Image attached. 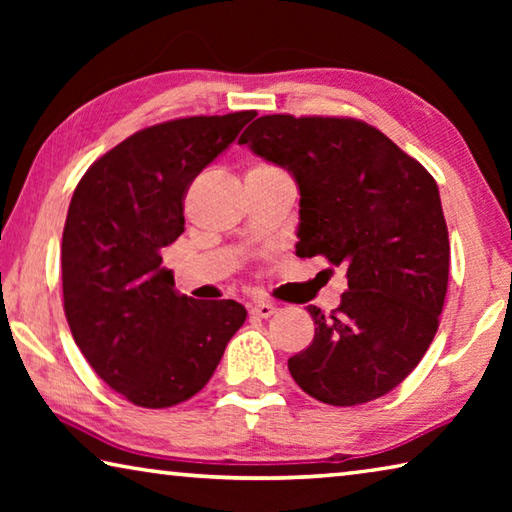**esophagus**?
<instances>
[{
	"label": "esophagus",
	"instance_id": "esophagus-1",
	"mask_svg": "<svg viewBox=\"0 0 512 512\" xmlns=\"http://www.w3.org/2000/svg\"><path fill=\"white\" fill-rule=\"evenodd\" d=\"M275 305L273 302H255L253 307H250V314L253 316H257V318H268V316H273L275 314Z\"/></svg>",
	"mask_w": 512,
	"mask_h": 512
}]
</instances>
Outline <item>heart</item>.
<instances>
[{"instance_id": "obj_1", "label": "heart", "mask_w": 512, "mask_h": 512, "mask_svg": "<svg viewBox=\"0 0 512 512\" xmlns=\"http://www.w3.org/2000/svg\"><path fill=\"white\" fill-rule=\"evenodd\" d=\"M268 167H271V164H255V167L250 169V171H257V169H268Z\"/></svg>"}]
</instances>
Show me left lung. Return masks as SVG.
<instances>
[{"label": "left lung", "instance_id": "8db88e82", "mask_svg": "<svg viewBox=\"0 0 512 512\" xmlns=\"http://www.w3.org/2000/svg\"><path fill=\"white\" fill-rule=\"evenodd\" d=\"M239 144L287 169L300 189L298 257L345 266L348 291L289 372L318 402L354 406L409 377L438 332L449 237L436 180L366 121L264 115Z\"/></svg>", "mask_w": 512, "mask_h": 512}]
</instances>
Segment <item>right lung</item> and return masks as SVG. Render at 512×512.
Returning <instances> with one entry per match:
<instances>
[{
	"label": "right lung",
	"instance_id": "1",
	"mask_svg": "<svg viewBox=\"0 0 512 512\" xmlns=\"http://www.w3.org/2000/svg\"><path fill=\"white\" fill-rule=\"evenodd\" d=\"M255 110L137 131L85 171L63 230V300L76 345L106 384L144 409L189 400L244 325L235 300L180 296L162 248L185 232L189 185Z\"/></svg>",
	"mask_w": 512,
	"mask_h": 512
}]
</instances>
